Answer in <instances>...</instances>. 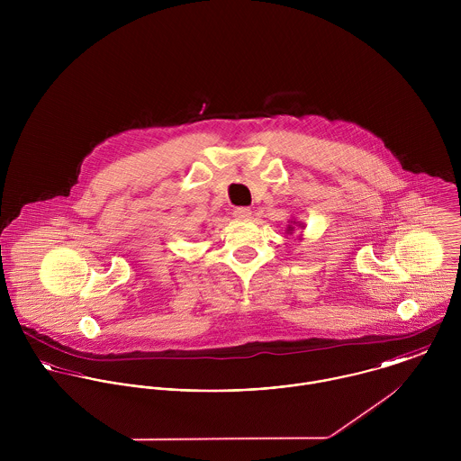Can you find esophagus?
Returning a JSON list of instances; mask_svg holds the SVG:
<instances>
[{"label": "esophagus", "instance_id": "obj_1", "mask_svg": "<svg viewBox=\"0 0 461 461\" xmlns=\"http://www.w3.org/2000/svg\"><path fill=\"white\" fill-rule=\"evenodd\" d=\"M232 214H234V218H238V220H249V218L252 216V211H250L249 207H236V209L232 211Z\"/></svg>", "mask_w": 461, "mask_h": 461}]
</instances>
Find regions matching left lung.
I'll list each match as a JSON object with an SVG mask.
<instances>
[{
    "instance_id": "8db88e82",
    "label": "left lung",
    "mask_w": 461,
    "mask_h": 461,
    "mask_svg": "<svg viewBox=\"0 0 461 461\" xmlns=\"http://www.w3.org/2000/svg\"><path fill=\"white\" fill-rule=\"evenodd\" d=\"M287 221H289V225H287V234H293L294 225H296V227H300V229H305L302 221H296V218H291V220H287ZM300 236H302V234H300Z\"/></svg>"
}]
</instances>
